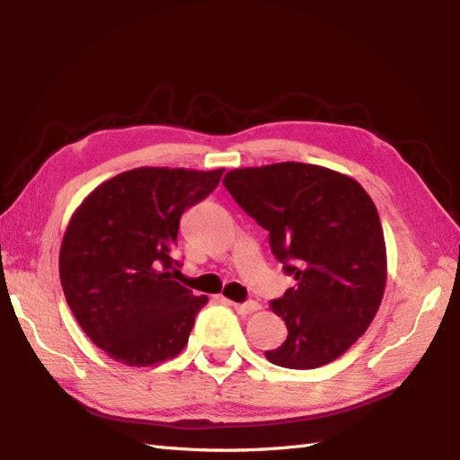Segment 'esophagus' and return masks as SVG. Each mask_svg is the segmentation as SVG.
<instances>
[{"label":"esophagus","mask_w":460,"mask_h":460,"mask_svg":"<svg viewBox=\"0 0 460 460\" xmlns=\"http://www.w3.org/2000/svg\"><path fill=\"white\" fill-rule=\"evenodd\" d=\"M231 306L235 308L239 314H251V312H255L261 308L259 302L255 300H247V302H231Z\"/></svg>","instance_id":"34e87169"}]
</instances>
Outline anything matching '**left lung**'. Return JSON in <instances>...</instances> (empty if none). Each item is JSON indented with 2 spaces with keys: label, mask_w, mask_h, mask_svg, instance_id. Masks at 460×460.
Returning <instances> with one entry per match:
<instances>
[{
  "label": "left lung",
  "mask_w": 460,
  "mask_h": 460,
  "mask_svg": "<svg viewBox=\"0 0 460 460\" xmlns=\"http://www.w3.org/2000/svg\"><path fill=\"white\" fill-rule=\"evenodd\" d=\"M223 185L269 231L272 255L296 280L270 302L288 334L267 359L290 369L334 361L384 298L385 241L374 201L348 175L300 162L233 170Z\"/></svg>",
  "instance_id": "8db88e82"
}]
</instances>
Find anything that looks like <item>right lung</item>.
<instances>
[{
	"instance_id": "1",
	"label": "right lung",
	"mask_w": 460,
	"mask_h": 460,
	"mask_svg": "<svg viewBox=\"0 0 460 460\" xmlns=\"http://www.w3.org/2000/svg\"><path fill=\"white\" fill-rule=\"evenodd\" d=\"M223 170L136 168L101 183L73 213L58 275L84 334L112 359L146 367L178 356L208 296L173 280L185 209Z\"/></svg>"
}]
</instances>
